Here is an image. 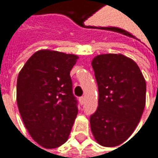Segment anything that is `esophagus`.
I'll list each match as a JSON object with an SVG mask.
<instances>
[{
	"label": "esophagus",
	"instance_id": "1",
	"mask_svg": "<svg viewBox=\"0 0 158 158\" xmlns=\"http://www.w3.org/2000/svg\"><path fill=\"white\" fill-rule=\"evenodd\" d=\"M79 103H80L81 105H83V104H84V103H85V100L84 96L80 97V98H79Z\"/></svg>",
	"mask_w": 158,
	"mask_h": 158
}]
</instances>
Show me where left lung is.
<instances>
[{
  "label": "left lung",
  "mask_w": 158,
  "mask_h": 158,
  "mask_svg": "<svg viewBox=\"0 0 158 158\" xmlns=\"http://www.w3.org/2000/svg\"><path fill=\"white\" fill-rule=\"evenodd\" d=\"M92 66L99 101L90 116L91 130L105 147L122 144L133 133L143 113L146 82L136 63L122 54H103Z\"/></svg>",
  "instance_id": "left-lung-1"
}]
</instances>
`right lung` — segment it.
Here are the masks:
<instances>
[{
    "label": "right lung",
    "instance_id": "obj_1",
    "mask_svg": "<svg viewBox=\"0 0 158 158\" xmlns=\"http://www.w3.org/2000/svg\"><path fill=\"white\" fill-rule=\"evenodd\" d=\"M78 57L54 51L34 53L21 70L16 101L31 137L46 149L68 139L78 114L70 72Z\"/></svg>",
    "mask_w": 158,
    "mask_h": 158
}]
</instances>
